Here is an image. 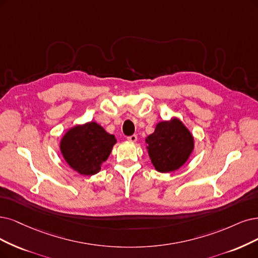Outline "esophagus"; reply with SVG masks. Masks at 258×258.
Returning a JSON list of instances; mask_svg holds the SVG:
<instances>
[{"label":"esophagus","mask_w":258,"mask_h":258,"mask_svg":"<svg viewBox=\"0 0 258 258\" xmlns=\"http://www.w3.org/2000/svg\"><path fill=\"white\" fill-rule=\"evenodd\" d=\"M127 140L131 142H136L137 141V135H132L127 137Z\"/></svg>","instance_id":"obj_1"}]
</instances>
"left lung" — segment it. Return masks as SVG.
Masks as SVG:
<instances>
[{"label":"left lung","instance_id":"obj_1","mask_svg":"<svg viewBox=\"0 0 258 258\" xmlns=\"http://www.w3.org/2000/svg\"><path fill=\"white\" fill-rule=\"evenodd\" d=\"M146 144L156 171L169 173L186 164L195 149V137L182 121L173 117L158 122Z\"/></svg>","mask_w":258,"mask_h":258}]
</instances>
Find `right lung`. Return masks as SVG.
Instances as JSON below:
<instances>
[{
	"mask_svg": "<svg viewBox=\"0 0 258 258\" xmlns=\"http://www.w3.org/2000/svg\"><path fill=\"white\" fill-rule=\"evenodd\" d=\"M116 144L114 135L90 121L67 131L60 139L59 149L64 161L75 172L91 176L100 172Z\"/></svg>",
	"mask_w": 258,
	"mask_h": 258,
	"instance_id": "obj_1",
	"label": "right lung"
}]
</instances>
